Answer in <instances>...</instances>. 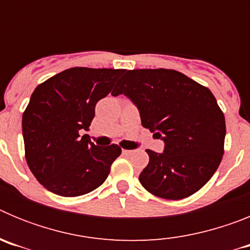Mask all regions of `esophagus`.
<instances>
[{"instance_id":"esophagus-1","label":"esophagus","mask_w":250,"mask_h":250,"mask_svg":"<svg viewBox=\"0 0 250 250\" xmlns=\"http://www.w3.org/2000/svg\"><path fill=\"white\" fill-rule=\"evenodd\" d=\"M132 152H134V151H132V150H123L124 155H131Z\"/></svg>"}]
</instances>
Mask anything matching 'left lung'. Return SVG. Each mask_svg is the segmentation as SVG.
<instances>
[{
  "instance_id": "8db88e82",
  "label": "left lung",
  "mask_w": 250,
  "mask_h": 250,
  "mask_svg": "<svg viewBox=\"0 0 250 250\" xmlns=\"http://www.w3.org/2000/svg\"><path fill=\"white\" fill-rule=\"evenodd\" d=\"M139 110L141 125L164 141L146 150L139 180L149 193L178 200L196 193L214 175L224 154L225 119L211 91L167 68L125 71L112 90Z\"/></svg>"
}]
</instances>
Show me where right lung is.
I'll list each match as a JSON object with an SVG mask.
<instances>
[{"mask_svg":"<svg viewBox=\"0 0 250 250\" xmlns=\"http://www.w3.org/2000/svg\"><path fill=\"white\" fill-rule=\"evenodd\" d=\"M124 70L72 67L39 85L22 115L26 161L40 184L61 196L100 187L121 154L116 144L96 146L89 135L95 106Z\"/></svg>","mask_w":250,"mask_h":250,"instance_id":"1","label":"right lung"}]
</instances>
